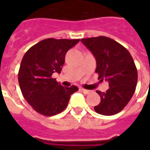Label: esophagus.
Returning a JSON list of instances; mask_svg holds the SVG:
<instances>
[{
    "label": "esophagus",
    "mask_w": 150,
    "mask_h": 150,
    "mask_svg": "<svg viewBox=\"0 0 150 150\" xmlns=\"http://www.w3.org/2000/svg\"><path fill=\"white\" fill-rule=\"evenodd\" d=\"M81 89V91H82L84 94H89V93H90V91H89V90H87V89H82H82Z\"/></svg>",
    "instance_id": "34e87169"
}]
</instances>
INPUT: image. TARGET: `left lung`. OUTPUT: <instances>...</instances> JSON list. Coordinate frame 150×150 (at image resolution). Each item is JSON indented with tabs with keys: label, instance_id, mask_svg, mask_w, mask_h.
<instances>
[{
	"label": "left lung",
	"instance_id": "1",
	"mask_svg": "<svg viewBox=\"0 0 150 150\" xmlns=\"http://www.w3.org/2000/svg\"><path fill=\"white\" fill-rule=\"evenodd\" d=\"M96 61V72L109 83L106 92L96 91L100 103L94 107L96 113L114 115L126 107L135 91L138 71L130 53L117 41L107 36L81 40Z\"/></svg>",
	"mask_w": 150,
	"mask_h": 150
}]
</instances>
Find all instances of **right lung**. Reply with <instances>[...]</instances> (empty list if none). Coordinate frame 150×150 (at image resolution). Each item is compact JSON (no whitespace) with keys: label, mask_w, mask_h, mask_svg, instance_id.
Segmentation results:
<instances>
[{"label":"right lung","mask_w":150,"mask_h":150,"mask_svg":"<svg viewBox=\"0 0 150 150\" xmlns=\"http://www.w3.org/2000/svg\"><path fill=\"white\" fill-rule=\"evenodd\" d=\"M80 40L45 39L25 54L18 71V83L27 102L39 114L54 116L65 109L77 86L64 87L52 78L61 73L65 54Z\"/></svg>","instance_id":"1"}]
</instances>
